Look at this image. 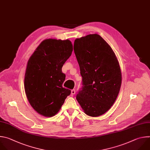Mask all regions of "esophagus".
Listing matches in <instances>:
<instances>
[{
    "mask_svg": "<svg viewBox=\"0 0 150 150\" xmlns=\"http://www.w3.org/2000/svg\"><path fill=\"white\" fill-rule=\"evenodd\" d=\"M75 93H76V91H75V90H74V89L71 90V95H74Z\"/></svg>",
    "mask_w": 150,
    "mask_h": 150,
    "instance_id": "1",
    "label": "esophagus"
}]
</instances>
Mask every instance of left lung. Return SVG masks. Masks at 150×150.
Segmentation results:
<instances>
[{"mask_svg":"<svg viewBox=\"0 0 150 150\" xmlns=\"http://www.w3.org/2000/svg\"><path fill=\"white\" fill-rule=\"evenodd\" d=\"M74 51L83 84L77 100L86 115L100 116L113 105L121 88L122 74L117 58L96 34L75 40Z\"/></svg>","mask_w":150,"mask_h":150,"instance_id":"8db88e82","label":"left lung"}]
</instances>
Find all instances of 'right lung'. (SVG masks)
Wrapping results in <instances>:
<instances>
[{"mask_svg": "<svg viewBox=\"0 0 150 150\" xmlns=\"http://www.w3.org/2000/svg\"><path fill=\"white\" fill-rule=\"evenodd\" d=\"M72 51L73 45L69 40L47 39L29 59L25 91L30 105L42 116L56 115L71 93L70 90L62 86L66 75L62 69Z\"/></svg>", "mask_w": 150, "mask_h": 150, "instance_id": "obj_1", "label": "right lung"}]
</instances>
